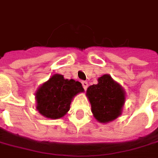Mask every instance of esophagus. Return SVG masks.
Returning <instances> with one entry per match:
<instances>
[{"instance_id": "obj_1", "label": "esophagus", "mask_w": 158, "mask_h": 158, "mask_svg": "<svg viewBox=\"0 0 158 158\" xmlns=\"http://www.w3.org/2000/svg\"><path fill=\"white\" fill-rule=\"evenodd\" d=\"M81 84H82V87H83V89H87V88H88V81H81Z\"/></svg>"}]
</instances>
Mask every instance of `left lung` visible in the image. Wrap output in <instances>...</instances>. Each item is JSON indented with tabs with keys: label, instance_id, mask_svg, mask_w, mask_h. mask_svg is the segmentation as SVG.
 <instances>
[{
	"label": "left lung",
	"instance_id": "1",
	"mask_svg": "<svg viewBox=\"0 0 158 158\" xmlns=\"http://www.w3.org/2000/svg\"><path fill=\"white\" fill-rule=\"evenodd\" d=\"M91 110L94 118L102 123L114 120L121 114L125 102V92L121 86L113 80L109 75H103L97 84L87 89Z\"/></svg>",
	"mask_w": 158,
	"mask_h": 158
}]
</instances>
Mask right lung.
I'll use <instances>...</instances> for the list:
<instances>
[{"instance_id":"1","label":"right lung","mask_w":158,"mask_h":158,"mask_svg":"<svg viewBox=\"0 0 158 158\" xmlns=\"http://www.w3.org/2000/svg\"><path fill=\"white\" fill-rule=\"evenodd\" d=\"M83 90L81 82L53 75L36 93L37 109L46 118H62L69 110L72 98Z\"/></svg>"}]
</instances>
